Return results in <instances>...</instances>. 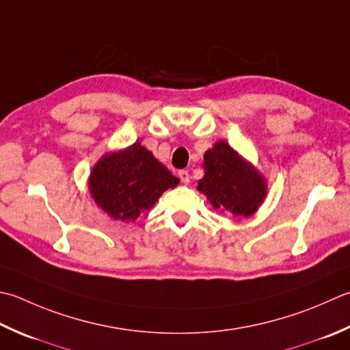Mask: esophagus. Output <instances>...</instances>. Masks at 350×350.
Listing matches in <instances>:
<instances>
[{"instance_id": "1", "label": "esophagus", "mask_w": 350, "mask_h": 350, "mask_svg": "<svg viewBox=\"0 0 350 350\" xmlns=\"http://www.w3.org/2000/svg\"><path fill=\"white\" fill-rule=\"evenodd\" d=\"M179 179L182 180V183H189V173H188V170H180L179 171Z\"/></svg>"}]
</instances>
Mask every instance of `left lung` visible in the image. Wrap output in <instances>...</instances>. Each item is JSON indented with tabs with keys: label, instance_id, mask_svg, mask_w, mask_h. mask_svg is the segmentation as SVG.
<instances>
[{
	"label": "left lung",
	"instance_id": "obj_1",
	"mask_svg": "<svg viewBox=\"0 0 350 350\" xmlns=\"http://www.w3.org/2000/svg\"><path fill=\"white\" fill-rule=\"evenodd\" d=\"M203 167L206 171L197 188L214 208L249 217L262 203L267 194L264 179L228 142L220 141L208 150Z\"/></svg>",
	"mask_w": 350,
	"mask_h": 350
}]
</instances>
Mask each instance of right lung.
Listing matches in <instances>:
<instances>
[{
  "mask_svg": "<svg viewBox=\"0 0 350 350\" xmlns=\"http://www.w3.org/2000/svg\"><path fill=\"white\" fill-rule=\"evenodd\" d=\"M179 179L139 142L122 152L105 156L94 167L89 188L95 203L115 220L135 221L153 208L163 191Z\"/></svg>",
  "mask_w": 350,
  "mask_h": 350,
  "instance_id": "add662e5",
  "label": "right lung"
}]
</instances>
